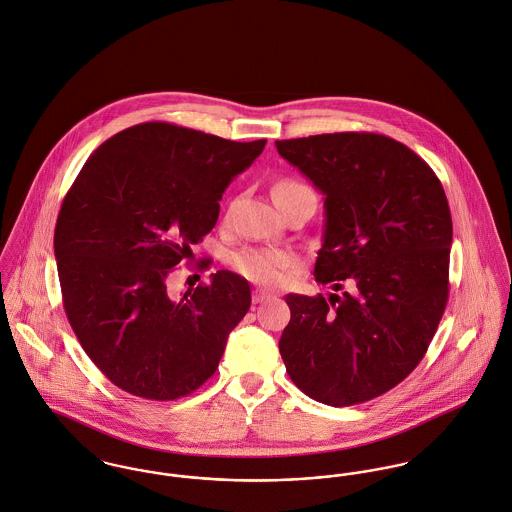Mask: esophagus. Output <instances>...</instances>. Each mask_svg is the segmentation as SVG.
Listing matches in <instances>:
<instances>
[{
    "label": "esophagus",
    "mask_w": 512,
    "mask_h": 512,
    "mask_svg": "<svg viewBox=\"0 0 512 512\" xmlns=\"http://www.w3.org/2000/svg\"><path fill=\"white\" fill-rule=\"evenodd\" d=\"M268 299H270V293H266V291H262V289H256V291L252 293V303H254V305L264 303V301H268Z\"/></svg>",
    "instance_id": "1"
}]
</instances>
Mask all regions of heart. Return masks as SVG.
Returning a JSON list of instances; mask_svg holds the SVG:
<instances>
[{
	"instance_id": "heart-1",
	"label": "heart",
	"mask_w": 512,
	"mask_h": 512,
	"mask_svg": "<svg viewBox=\"0 0 512 512\" xmlns=\"http://www.w3.org/2000/svg\"><path fill=\"white\" fill-rule=\"evenodd\" d=\"M303 189L309 187L297 180H281L274 186L272 193L283 195ZM233 266L240 276L260 285L274 287L285 281L287 272L295 266V256L279 248H244L234 254Z\"/></svg>"
}]
</instances>
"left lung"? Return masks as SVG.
<instances>
[{"instance_id":"obj_1","label":"left lung","mask_w":512,"mask_h":512,"mask_svg":"<svg viewBox=\"0 0 512 512\" xmlns=\"http://www.w3.org/2000/svg\"><path fill=\"white\" fill-rule=\"evenodd\" d=\"M325 195L315 279L334 291L285 297L279 354L311 399L350 407L419 366L448 303L452 215L444 187L411 148L375 133L276 140Z\"/></svg>"}]
</instances>
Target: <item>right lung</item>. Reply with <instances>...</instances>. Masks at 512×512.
Returning <instances> with one entry per match:
<instances>
[{"label": "right lung", "mask_w": 512, "mask_h": 512, "mask_svg": "<svg viewBox=\"0 0 512 512\" xmlns=\"http://www.w3.org/2000/svg\"><path fill=\"white\" fill-rule=\"evenodd\" d=\"M266 140L234 142L152 121L105 140L68 189L54 229L66 317L119 389L174 401L219 368L250 285L219 270L176 297L174 268L219 219V201Z\"/></svg>", "instance_id": "add662e5"}]
</instances>
